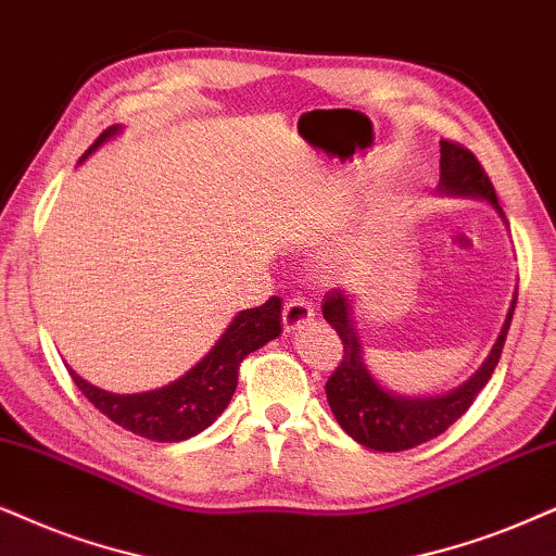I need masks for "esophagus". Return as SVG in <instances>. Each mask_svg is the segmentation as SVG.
<instances>
[{
  "label": "esophagus",
  "mask_w": 556,
  "mask_h": 556,
  "mask_svg": "<svg viewBox=\"0 0 556 556\" xmlns=\"http://www.w3.org/2000/svg\"><path fill=\"white\" fill-rule=\"evenodd\" d=\"M313 318H315L313 305L307 300H302V298H292L282 311V326H285L287 333H292V330L307 326V323H311Z\"/></svg>",
  "instance_id": "esophagus-1"
}]
</instances>
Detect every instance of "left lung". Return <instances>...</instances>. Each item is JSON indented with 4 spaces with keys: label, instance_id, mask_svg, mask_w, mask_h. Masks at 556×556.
<instances>
[{
    "label": "left lung",
    "instance_id": "1",
    "mask_svg": "<svg viewBox=\"0 0 556 556\" xmlns=\"http://www.w3.org/2000/svg\"><path fill=\"white\" fill-rule=\"evenodd\" d=\"M435 192L444 197L484 200L505 223L493 181L488 179L480 161L475 159L472 151L452 143V140H441V179ZM516 300L518 287L488 359L480 364V369L467 382L444 392V395L410 397L397 395L371 375L367 356H364L359 326H356L354 298L341 290L328 292L326 302H323V318L333 326L343 341V359L326 382L330 413L351 439L359 441L362 446L375 448V452H405V448L420 446L441 435L448 426L465 416L475 397L480 395V390L488 384V379L493 377L505 336H508L513 311H516Z\"/></svg>",
    "mask_w": 556,
    "mask_h": 556
}]
</instances>
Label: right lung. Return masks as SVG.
I'll list each match as a JSON object with an SVG mask.
<instances>
[{
  "label": "right lung",
  "mask_w": 556,
  "mask_h": 556,
  "mask_svg": "<svg viewBox=\"0 0 556 556\" xmlns=\"http://www.w3.org/2000/svg\"><path fill=\"white\" fill-rule=\"evenodd\" d=\"M121 130V125H112V128L104 130L89 146L81 161L91 156L102 143H108L110 138H115ZM279 313H282L279 298H269L262 307L241 311L223 330L215 346L187 375L164 384V388L121 395V392L102 390L87 382L72 367H68V375H72L76 388L84 392V397L97 410L104 413L112 424L128 428V431L143 435V439L174 444V441L192 439V435L205 431L226 410L236 392L241 362L251 351L262 349L264 343L282 333Z\"/></svg>",
  "instance_id": "right-lung-1"
}]
</instances>
